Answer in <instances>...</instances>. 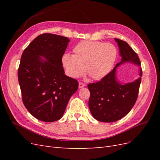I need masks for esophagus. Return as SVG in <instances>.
Here are the masks:
<instances>
[{"label": "esophagus", "mask_w": 160, "mask_h": 160, "mask_svg": "<svg viewBox=\"0 0 160 160\" xmlns=\"http://www.w3.org/2000/svg\"><path fill=\"white\" fill-rule=\"evenodd\" d=\"M85 86V85L84 83H81V82L79 83V88H80V89L84 88Z\"/></svg>", "instance_id": "1"}]
</instances>
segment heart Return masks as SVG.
I'll return each mask as SVG.
<instances>
[{
  "label": "heart",
  "mask_w": 160,
  "mask_h": 160,
  "mask_svg": "<svg viewBox=\"0 0 160 160\" xmlns=\"http://www.w3.org/2000/svg\"><path fill=\"white\" fill-rule=\"evenodd\" d=\"M72 52V55L65 53L61 58L65 73L72 79L83 75L85 70L91 79H103L112 69L118 55L111 43L88 40L77 44Z\"/></svg>",
  "instance_id": "b5f03b06"
}]
</instances>
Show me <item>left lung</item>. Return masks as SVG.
<instances>
[{
	"label": "left lung",
	"mask_w": 160,
	"mask_h": 160,
	"mask_svg": "<svg viewBox=\"0 0 160 160\" xmlns=\"http://www.w3.org/2000/svg\"><path fill=\"white\" fill-rule=\"evenodd\" d=\"M119 49L122 60L101 81L89 83V108L93 117L99 122H114L126 115L135 103L142 76L139 68V77L131 83L123 84L116 77L118 67L129 62L140 67V61L135 51L128 43L115 38Z\"/></svg>",
	"instance_id": "8db88e82"
}]
</instances>
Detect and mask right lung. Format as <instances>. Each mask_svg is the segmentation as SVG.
Returning <instances> with one entry per match:
<instances>
[{"label":"right lung","mask_w":160,"mask_h":160,"mask_svg":"<svg viewBox=\"0 0 160 160\" xmlns=\"http://www.w3.org/2000/svg\"><path fill=\"white\" fill-rule=\"evenodd\" d=\"M69 42L67 37L42 34L21 58L18 78L22 102L28 112L42 122L60 119L78 89V81L65 75L61 62Z\"/></svg>","instance_id":"1"}]
</instances>
